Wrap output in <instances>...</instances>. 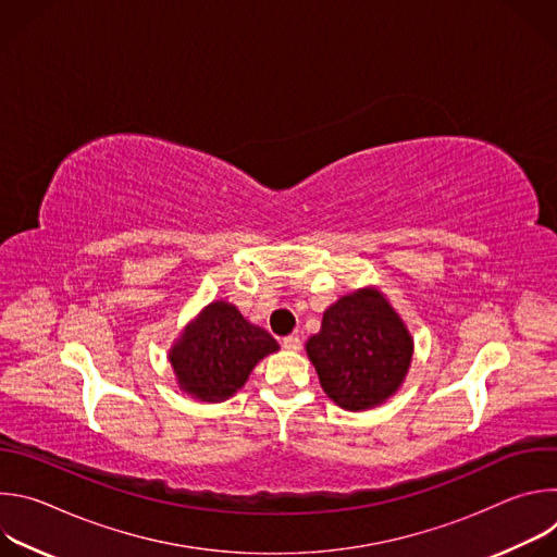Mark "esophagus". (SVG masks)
Returning <instances> with one entry per match:
<instances>
[{"label":"esophagus","instance_id":"34e87169","mask_svg":"<svg viewBox=\"0 0 557 557\" xmlns=\"http://www.w3.org/2000/svg\"><path fill=\"white\" fill-rule=\"evenodd\" d=\"M282 346L290 352H297V350H301V339L297 335H288V337L282 339Z\"/></svg>","mask_w":557,"mask_h":557}]
</instances>
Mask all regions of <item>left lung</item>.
<instances>
[{"mask_svg": "<svg viewBox=\"0 0 557 557\" xmlns=\"http://www.w3.org/2000/svg\"><path fill=\"white\" fill-rule=\"evenodd\" d=\"M306 355L329 399L348 412H363L399 392L414 339L385 293L363 286L326 308L320 333L306 342Z\"/></svg>", "mask_w": 557, "mask_h": 557, "instance_id": "1", "label": "left lung"}]
</instances>
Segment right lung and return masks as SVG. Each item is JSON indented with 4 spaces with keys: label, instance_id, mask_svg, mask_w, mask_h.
Here are the masks:
<instances>
[{
    "label": "right lung",
    "instance_id": "right-lung-1",
    "mask_svg": "<svg viewBox=\"0 0 557 557\" xmlns=\"http://www.w3.org/2000/svg\"><path fill=\"white\" fill-rule=\"evenodd\" d=\"M277 350L280 344L251 324L237 306L215 299L183 329L168 359L178 387L191 399L222 404L249 381L264 357Z\"/></svg>",
    "mask_w": 557,
    "mask_h": 557
}]
</instances>
